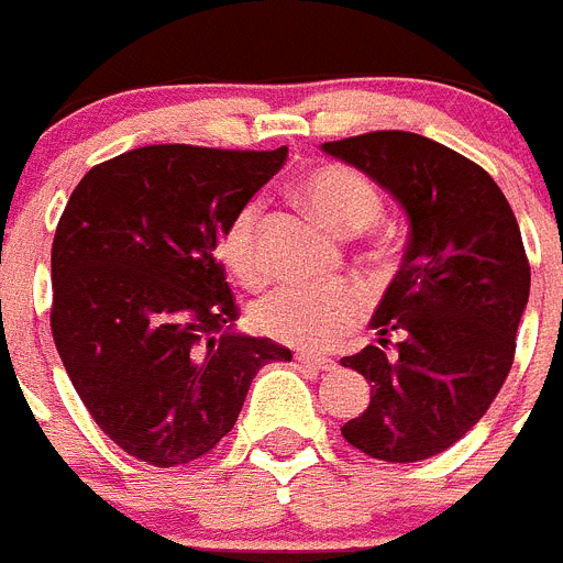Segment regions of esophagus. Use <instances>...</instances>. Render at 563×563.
Segmentation results:
<instances>
[{
  "mask_svg": "<svg viewBox=\"0 0 563 563\" xmlns=\"http://www.w3.org/2000/svg\"><path fill=\"white\" fill-rule=\"evenodd\" d=\"M295 361L300 363V366H311V369H318V372H332L334 366H338L332 357H320V354H309V352H297Z\"/></svg>",
  "mask_w": 563,
  "mask_h": 563,
  "instance_id": "1",
  "label": "esophagus"
}]
</instances>
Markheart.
<instances>
[{
    "mask_svg": "<svg viewBox=\"0 0 563 563\" xmlns=\"http://www.w3.org/2000/svg\"><path fill=\"white\" fill-rule=\"evenodd\" d=\"M300 197L325 225L343 234L369 229L380 217V194L369 179L349 165L325 163L300 179ZM220 263L229 277L254 289L263 283L260 257V202H245L231 217L220 238ZM366 309V291L357 283H323L303 286L286 283L260 297L252 309V323L260 334L300 349H325L352 329Z\"/></svg>",
    "mask_w": 563,
    "mask_h": 563,
    "instance_id": "b5f03b06",
    "label": "heart"
}]
</instances>
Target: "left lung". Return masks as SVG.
<instances>
[{
  "mask_svg": "<svg viewBox=\"0 0 563 563\" xmlns=\"http://www.w3.org/2000/svg\"><path fill=\"white\" fill-rule=\"evenodd\" d=\"M325 154L361 168L404 206V266L377 306V343L343 357L372 386L340 429L354 450L415 464L450 450L486 415L512 369L530 300V260L507 197L457 151L409 131H369ZM401 343L390 349V334Z\"/></svg>",
  "mask_w": 563,
  "mask_h": 563,
  "instance_id": "8db88e82",
  "label": "left lung"
}]
</instances>
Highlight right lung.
Returning <instances> with one entry per match:
<instances>
[{"label": "right lung", "mask_w": 563, "mask_h": 563, "mask_svg": "<svg viewBox=\"0 0 563 563\" xmlns=\"http://www.w3.org/2000/svg\"><path fill=\"white\" fill-rule=\"evenodd\" d=\"M289 148L145 145L93 165L51 249V332L97 427L151 466L231 432L254 375L291 352L234 329L217 245Z\"/></svg>", "instance_id": "obj_1"}]
</instances>
